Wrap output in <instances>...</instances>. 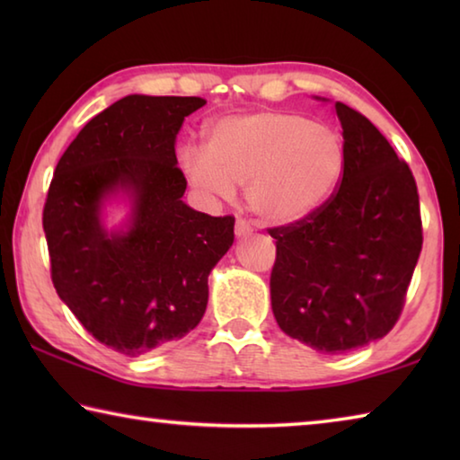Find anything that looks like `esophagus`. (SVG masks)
I'll return each instance as SVG.
<instances>
[{"mask_svg": "<svg viewBox=\"0 0 460 460\" xmlns=\"http://www.w3.org/2000/svg\"><path fill=\"white\" fill-rule=\"evenodd\" d=\"M252 233H253L252 225H249L243 219H237V223H235V235L237 237H247V235H252Z\"/></svg>", "mask_w": 460, "mask_h": 460, "instance_id": "obj_1", "label": "esophagus"}]
</instances>
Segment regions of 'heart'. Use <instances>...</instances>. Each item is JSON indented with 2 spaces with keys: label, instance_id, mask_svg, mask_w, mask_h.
Returning <instances> with one entry per match:
<instances>
[{
  "label": "heart",
  "instance_id": "b5f03b06",
  "mask_svg": "<svg viewBox=\"0 0 460 460\" xmlns=\"http://www.w3.org/2000/svg\"><path fill=\"white\" fill-rule=\"evenodd\" d=\"M178 164L194 189L245 202L261 221L288 225L313 215L337 190L345 146L337 131L292 111L229 115L207 131V146L186 144Z\"/></svg>",
  "mask_w": 460,
  "mask_h": 460
}]
</instances>
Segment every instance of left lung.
<instances>
[{
  "mask_svg": "<svg viewBox=\"0 0 460 460\" xmlns=\"http://www.w3.org/2000/svg\"><path fill=\"white\" fill-rule=\"evenodd\" d=\"M345 170L331 199L276 239L271 310L288 337L341 355L394 329L422 252L416 181L373 123L337 101Z\"/></svg>",
  "mask_w": 460,
  "mask_h": 460,
  "instance_id": "1",
  "label": "left lung"
}]
</instances>
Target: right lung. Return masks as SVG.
Segmentation results:
<instances>
[{
    "label": "right lung",
    "mask_w": 460,
    "mask_h": 460,
    "mask_svg": "<svg viewBox=\"0 0 460 460\" xmlns=\"http://www.w3.org/2000/svg\"><path fill=\"white\" fill-rule=\"evenodd\" d=\"M200 97L128 95L95 115L54 170L42 227L60 300L99 342L137 357L200 323L208 274L233 245L235 219L182 200L176 136ZM132 200L128 230L107 232L100 207Z\"/></svg>",
    "instance_id": "1"
}]
</instances>
